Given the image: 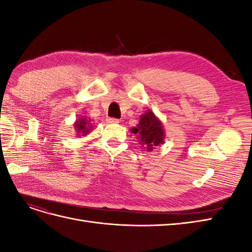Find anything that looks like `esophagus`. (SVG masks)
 <instances>
[{"instance_id": "1", "label": "esophagus", "mask_w": 252, "mask_h": 252, "mask_svg": "<svg viewBox=\"0 0 252 252\" xmlns=\"http://www.w3.org/2000/svg\"><path fill=\"white\" fill-rule=\"evenodd\" d=\"M106 122H107L108 124H118L120 123V120L114 119V118H107L106 119Z\"/></svg>"}]
</instances>
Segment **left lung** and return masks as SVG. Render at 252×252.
<instances>
[{
    "label": "left lung",
    "instance_id": "obj_1",
    "mask_svg": "<svg viewBox=\"0 0 252 252\" xmlns=\"http://www.w3.org/2000/svg\"><path fill=\"white\" fill-rule=\"evenodd\" d=\"M132 132L138 134L139 142L148 151L164 143L165 132L162 122L149 109L142 114L139 125L132 128Z\"/></svg>",
    "mask_w": 252,
    "mask_h": 252
}]
</instances>
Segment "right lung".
Wrapping results in <instances>:
<instances>
[{"mask_svg": "<svg viewBox=\"0 0 252 252\" xmlns=\"http://www.w3.org/2000/svg\"><path fill=\"white\" fill-rule=\"evenodd\" d=\"M74 128L77 130L78 135H86L89 131L93 130V125L90 123V119L82 117L75 121Z\"/></svg>", "mask_w": 252, "mask_h": 252, "instance_id": "obj_1", "label": "right lung"}]
</instances>
